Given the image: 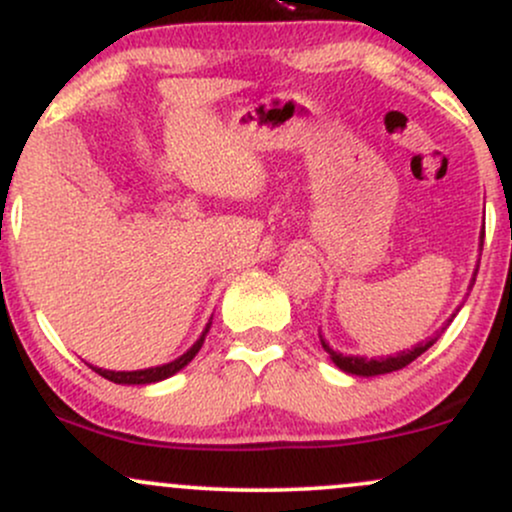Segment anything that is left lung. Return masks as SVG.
Here are the masks:
<instances>
[{
  "instance_id": "left-lung-1",
  "label": "left lung",
  "mask_w": 512,
  "mask_h": 512,
  "mask_svg": "<svg viewBox=\"0 0 512 512\" xmlns=\"http://www.w3.org/2000/svg\"><path fill=\"white\" fill-rule=\"evenodd\" d=\"M481 248H484V233H481V240H479V255H481ZM474 281H477V269H474L472 284H469V289L474 286ZM457 310H460V308H457ZM457 310H455V313H457ZM455 313H452V317H455ZM452 317L448 322H445L443 327H440V332H443L445 327L450 325ZM436 342H438V334H436V337L426 339V342H419L416 346H411V349H407V351H397L395 356L366 358V356H354V354H339V351L332 349L330 342H327V339L322 337V332H320L322 349L330 354L334 366H337L339 370H344V373H349V375H358V378H375V375H385V373H392V370H402L404 366H409L411 361H416V358L424 354V351L431 349V346Z\"/></svg>"
}]
</instances>
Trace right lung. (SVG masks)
Here are the masks:
<instances>
[{"instance_id": "obj_1", "label": "right lung", "mask_w": 512, "mask_h": 512, "mask_svg": "<svg viewBox=\"0 0 512 512\" xmlns=\"http://www.w3.org/2000/svg\"><path fill=\"white\" fill-rule=\"evenodd\" d=\"M209 327H211V320L207 322V327H204V332L199 334L197 342L192 344L190 349L185 351V354L175 358V361L163 363V366L142 368V370H105V368L91 366V363H88V366L96 370L98 375H103L105 380H110V383H117V385H151V383H161V380H166V378H170V375H175V373H178V370L185 368L187 363H190L192 358L197 356V351L202 349V344H204V337H207Z\"/></svg>"}]
</instances>
